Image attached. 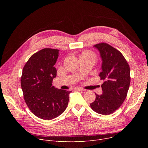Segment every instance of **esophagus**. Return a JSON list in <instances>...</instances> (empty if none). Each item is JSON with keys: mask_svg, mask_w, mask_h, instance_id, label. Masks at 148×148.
<instances>
[{"mask_svg": "<svg viewBox=\"0 0 148 148\" xmlns=\"http://www.w3.org/2000/svg\"><path fill=\"white\" fill-rule=\"evenodd\" d=\"M75 90H77V91H84V90H83L82 88H75Z\"/></svg>", "mask_w": 148, "mask_h": 148, "instance_id": "esophagus-1", "label": "esophagus"}]
</instances>
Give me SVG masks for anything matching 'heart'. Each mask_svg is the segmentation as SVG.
<instances>
[{"mask_svg":"<svg viewBox=\"0 0 148 148\" xmlns=\"http://www.w3.org/2000/svg\"><path fill=\"white\" fill-rule=\"evenodd\" d=\"M82 56H84L86 57H91V58H95V54L94 52L91 51H84L82 54Z\"/></svg>","mask_w":148,"mask_h":148,"instance_id":"1","label":"heart"}]
</instances>
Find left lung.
<instances>
[{"label":"left lung","mask_w":148,"mask_h":148,"mask_svg":"<svg viewBox=\"0 0 148 148\" xmlns=\"http://www.w3.org/2000/svg\"><path fill=\"white\" fill-rule=\"evenodd\" d=\"M102 60L101 79L102 94L95 93L91 108L98 114L107 115L117 110L125 101L130 86V68L127 61L117 49L106 43L94 46Z\"/></svg>","instance_id":"obj_1"}]
</instances>
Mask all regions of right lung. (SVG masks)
<instances>
[{
  "instance_id": "obj_1",
  "label": "right lung",
  "mask_w": 148,
  "mask_h": 148,
  "mask_svg": "<svg viewBox=\"0 0 148 148\" xmlns=\"http://www.w3.org/2000/svg\"><path fill=\"white\" fill-rule=\"evenodd\" d=\"M57 49L45 48L33 54L26 63L21 77L24 99L31 112L39 118L53 119L66 110L71 91L55 88L54 67L58 57Z\"/></svg>"
}]
</instances>
